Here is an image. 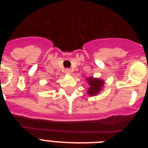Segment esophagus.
Wrapping results in <instances>:
<instances>
[{
  "instance_id": "obj_1",
  "label": "esophagus",
  "mask_w": 148,
  "mask_h": 148,
  "mask_svg": "<svg viewBox=\"0 0 148 148\" xmlns=\"http://www.w3.org/2000/svg\"><path fill=\"white\" fill-rule=\"evenodd\" d=\"M65 73L67 74H70L71 73V70L70 69V68H66V69H65Z\"/></svg>"
}]
</instances>
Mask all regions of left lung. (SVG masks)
I'll return each mask as SVG.
<instances>
[{"label": "left lung", "mask_w": 148, "mask_h": 148, "mask_svg": "<svg viewBox=\"0 0 148 148\" xmlns=\"http://www.w3.org/2000/svg\"><path fill=\"white\" fill-rule=\"evenodd\" d=\"M87 81L88 83V94L90 96L97 95L101 90L103 87L104 81L99 78H95L93 77H90L87 78Z\"/></svg>", "instance_id": "1"}]
</instances>
